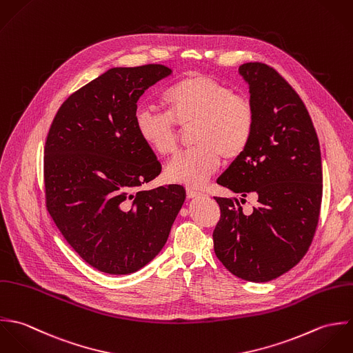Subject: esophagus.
<instances>
[{
    "mask_svg": "<svg viewBox=\"0 0 353 353\" xmlns=\"http://www.w3.org/2000/svg\"><path fill=\"white\" fill-rule=\"evenodd\" d=\"M187 196H188L190 199L199 198V196H202V192H201V191H196V190H194V188H187Z\"/></svg>",
    "mask_w": 353,
    "mask_h": 353,
    "instance_id": "esophagus-1",
    "label": "esophagus"
}]
</instances>
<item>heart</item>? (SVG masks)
<instances>
[{
	"instance_id": "obj_1",
	"label": "heart",
	"mask_w": 353,
	"mask_h": 353,
	"mask_svg": "<svg viewBox=\"0 0 353 353\" xmlns=\"http://www.w3.org/2000/svg\"><path fill=\"white\" fill-rule=\"evenodd\" d=\"M163 105L168 114L139 109L135 130L152 152L168 157L179 147L180 128L195 127V148L176 155L166 166L172 183L201 187L222 158H240L251 143L256 125L252 101L212 76L192 73L181 79L165 92Z\"/></svg>"
}]
</instances>
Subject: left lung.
<instances>
[{
    "instance_id": "8db88e82",
    "label": "left lung",
    "mask_w": 353,
    "mask_h": 353,
    "mask_svg": "<svg viewBox=\"0 0 353 353\" xmlns=\"http://www.w3.org/2000/svg\"><path fill=\"white\" fill-rule=\"evenodd\" d=\"M250 84L256 125L244 154L216 183L258 206L243 212L236 198H214L221 218L212 232L214 252L236 277L272 281L296 266L314 239L322 202L319 141L305 105L274 68L240 65ZM245 199H241V203Z\"/></svg>"
}]
</instances>
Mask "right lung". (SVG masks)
<instances>
[{"mask_svg": "<svg viewBox=\"0 0 353 353\" xmlns=\"http://www.w3.org/2000/svg\"><path fill=\"white\" fill-rule=\"evenodd\" d=\"M161 64L112 68L70 95L46 138V208L72 248L108 274H131L163 248L185 201L172 184L141 191L161 173L135 130L138 101L169 76Z\"/></svg>", "mask_w": 353, "mask_h": 353, "instance_id": "obj_1", "label": "right lung"}]
</instances>
